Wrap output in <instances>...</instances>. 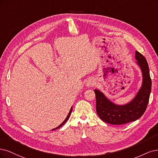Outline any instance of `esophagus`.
Listing matches in <instances>:
<instances>
[{"instance_id": "obj_1", "label": "esophagus", "mask_w": 158, "mask_h": 158, "mask_svg": "<svg viewBox=\"0 0 158 158\" xmlns=\"http://www.w3.org/2000/svg\"><path fill=\"white\" fill-rule=\"evenodd\" d=\"M95 84H96V83H95L94 81H93V80H89V81H87V83H86V86L90 87V86H94Z\"/></svg>"}]
</instances>
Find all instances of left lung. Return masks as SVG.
<instances>
[{"mask_svg":"<svg viewBox=\"0 0 158 158\" xmlns=\"http://www.w3.org/2000/svg\"><path fill=\"white\" fill-rule=\"evenodd\" d=\"M135 58L143 76L142 85L135 98L129 104L115 105L107 99L102 93L94 90L96 100V112L100 118L111 125H123L139 119L144 114L148 104L152 89L149 67L144 56L136 51Z\"/></svg>","mask_w":158,"mask_h":158,"instance_id":"left-lung-1","label":"left lung"}]
</instances>
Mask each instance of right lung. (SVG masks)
<instances>
[{"label":"right lung","instance_id":"add662e5","mask_svg":"<svg viewBox=\"0 0 158 158\" xmlns=\"http://www.w3.org/2000/svg\"><path fill=\"white\" fill-rule=\"evenodd\" d=\"M72 109H73V108L72 107V108H71V109H70V111H69V114H68V116H67V118H65V119L63 121V123H61L58 127H57L56 128V129H58V128H60V127H62L64 124H65V123L66 121H67L68 120V119H69V116H70V115H71V114H72ZM55 129H52V130H54Z\"/></svg>","mask_w":158,"mask_h":158}]
</instances>
